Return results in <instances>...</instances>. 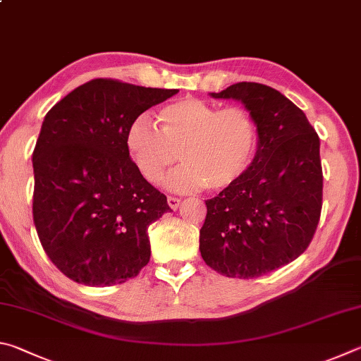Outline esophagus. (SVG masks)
<instances>
[{"mask_svg": "<svg viewBox=\"0 0 361 361\" xmlns=\"http://www.w3.org/2000/svg\"><path fill=\"white\" fill-rule=\"evenodd\" d=\"M168 204L171 209H177V207L180 206V200L176 198V197H168Z\"/></svg>", "mask_w": 361, "mask_h": 361, "instance_id": "1", "label": "esophagus"}]
</instances>
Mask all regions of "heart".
<instances>
[{"mask_svg":"<svg viewBox=\"0 0 361 361\" xmlns=\"http://www.w3.org/2000/svg\"><path fill=\"white\" fill-rule=\"evenodd\" d=\"M161 130L139 116L126 133V145L139 173L155 184L169 168L185 161L166 184L176 190L204 187L222 192L235 187L254 161L258 131L241 106H219L182 98L160 111Z\"/></svg>","mask_w":361,"mask_h":361,"instance_id":"heart-1","label":"heart"}]
</instances>
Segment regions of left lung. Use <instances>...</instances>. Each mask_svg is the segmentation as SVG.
I'll use <instances>...</instances> for the list:
<instances>
[{"label": "left lung", "mask_w": 361, "mask_h": 361, "mask_svg": "<svg viewBox=\"0 0 361 361\" xmlns=\"http://www.w3.org/2000/svg\"><path fill=\"white\" fill-rule=\"evenodd\" d=\"M211 97L241 101L258 144L243 180L206 201L200 252L222 276L252 279L293 262L312 241L324 190L320 139L305 112L268 85L238 82Z\"/></svg>", "instance_id": "1"}]
</instances>
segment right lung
Here are the masks:
<instances>
[{"label": "right lung", "instance_id": "right-lung-1", "mask_svg": "<svg viewBox=\"0 0 361 361\" xmlns=\"http://www.w3.org/2000/svg\"><path fill=\"white\" fill-rule=\"evenodd\" d=\"M177 92L93 79L44 117L33 152V220L50 262L74 282L116 286L149 263V225L171 209L131 160L126 133Z\"/></svg>", "mask_w": 361, "mask_h": 361}]
</instances>
